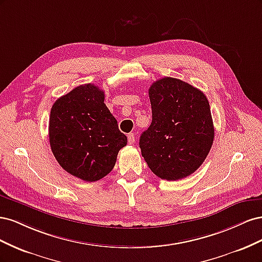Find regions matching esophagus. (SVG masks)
<instances>
[{"mask_svg":"<svg viewBox=\"0 0 262 262\" xmlns=\"http://www.w3.org/2000/svg\"><path fill=\"white\" fill-rule=\"evenodd\" d=\"M128 142L130 144H133L134 142H136V136H134L133 133H129L128 134Z\"/></svg>","mask_w":262,"mask_h":262,"instance_id":"obj_1","label":"esophagus"}]
</instances>
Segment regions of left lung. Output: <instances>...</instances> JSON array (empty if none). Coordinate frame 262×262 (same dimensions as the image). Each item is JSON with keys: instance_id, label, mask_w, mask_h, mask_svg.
<instances>
[{"instance_id": "8db88e82", "label": "left lung", "mask_w": 262, "mask_h": 262, "mask_svg": "<svg viewBox=\"0 0 262 262\" xmlns=\"http://www.w3.org/2000/svg\"><path fill=\"white\" fill-rule=\"evenodd\" d=\"M152 123L140 138L142 156L157 177L178 180L200 167L213 144L209 100L192 85L173 77L148 90Z\"/></svg>"}]
</instances>
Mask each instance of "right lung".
Listing matches in <instances>:
<instances>
[{
	"label": "right lung",
	"mask_w": 262,
	"mask_h": 262,
	"mask_svg": "<svg viewBox=\"0 0 262 262\" xmlns=\"http://www.w3.org/2000/svg\"><path fill=\"white\" fill-rule=\"evenodd\" d=\"M105 93L84 84L55 100L49 119L51 150L61 167L84 181L113 170L126 137L105 105Z\"/></svg>",
	"instance_id": "obj_1"
}]
</instances>
